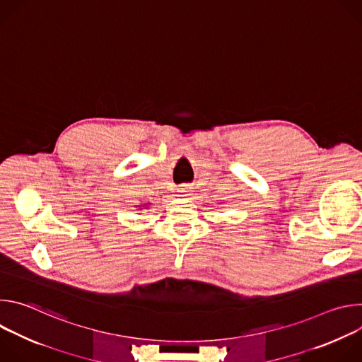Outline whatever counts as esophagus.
Here are the masks:
<instances>
[{
    "label": "esophagus",
    "mask_w": 362,
    "mask_h": 362,
    "mask_svg": "<svg viewBox=\"0 0 362 362\" xmlns=\"http://www.w3.org/2000/svg\"><path fill=\"white\" fill-rule=\"evenodd\" d=\"M177 192L180 196H189L192 192V187H190V185H182L177 187Z\"/></svg>",
    "instance_id": "esophagus-1"
}]
</instances>
